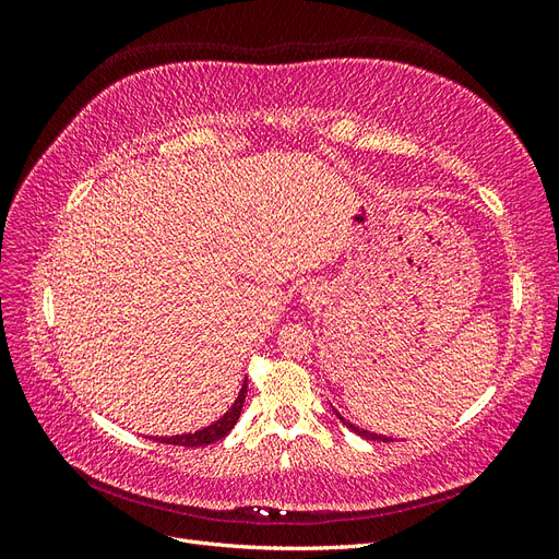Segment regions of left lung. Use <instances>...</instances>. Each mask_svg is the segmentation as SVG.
<instances>
[{"label":"left lung","instance_id":"8db88e82","mask_svg":"<svg viewBox=\"0 0 559 559\" xmlns=\"http://www.w3.org/2000/svg\"><path fill=\"white\" fill-rule=\"evenodd\" d=\"M337 415V419L343 421V425L347 427V429H352L354 433H359L361 438H366V441H382V443H386V441H392V438H386V436H380V433H373V431H366V429H359V427H354L352 421H347L341 413H335Z\"/></svg>","mask_w":559,"mask_h":559}]
</instances>
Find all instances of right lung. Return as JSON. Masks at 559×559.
<instances>
[{
    "instance_id": "obj_1",
    "label": "right lung",
    "mask_w": 559,
    "mask_h": 559,
    "mask_svg": "<svg viewBox=\"0 0 559 559\" xmlns=\"http://www.w3.org/2000/svg\"><path fill=\"white\" fill-rule=\"evenodd\" d=\"M245 396H247V380H245V384L240 389L238 399H235V403L228 408V413L224 417H218L214 425L200 429L195 433H181V436H170V438H154V441L167 443V445H181V448H198V445H210V443L222 441V438L228 436V431L235 427V421L240 419Z\"/></svg>"
}]
</instances>
